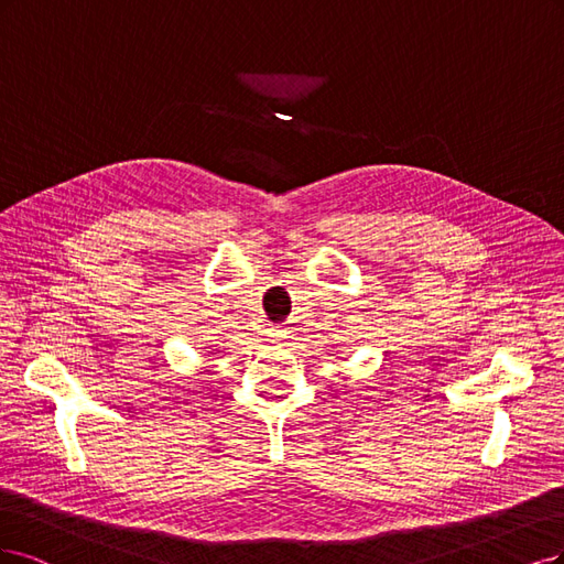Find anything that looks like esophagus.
<instances>
[{"instance_id": "1", "label": "esophagus", "mask_w": 564, "mask_h": 564, "mask_svg": "<svg viewBox=\"0 0 564 564\" xmlns=\"http://www.w3.org/2000/svg\"><path fill=\"white\" fill-rule=\"evenodd\" d=\"M269 337H274V339H283V337H285V330H283V328H271V330H269Z\"/></svg>"}]
</instances>
